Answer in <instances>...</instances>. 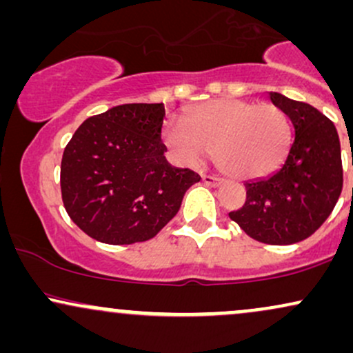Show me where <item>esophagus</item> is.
<instances>
[{
	"label": "esophagus",
	"mask_w": 353,
	"mask_h": 353,
	"mask_svg": "<svg viewBox=\"0 0 353 353\" xmlns=\"http://www.w3.org/2000/svg\"><path fill=\"white\" fill-rule=\"evenodd\" d=\"M202 181L205 182L208 185H221L222 184V179L221 177H216V176H210V174H202Z\"/></svg>",
	"instance_id": "obj_1"
}]
</instances>
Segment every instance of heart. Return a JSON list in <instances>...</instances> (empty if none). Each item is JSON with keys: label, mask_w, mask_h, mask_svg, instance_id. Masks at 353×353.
<instances>
[{"label": "heart", "mask_w": 353, "mask_h": 353, "mask_svg": "<svg viewBox=\"0 0 353 353\" xmlns=\"http://www.w3.org/2000/svg\"><path fill=\"white\" fill-rule=\"evenodd\" d=\"M185 123L169 119L164 143L179 164L196 168L214 149L219 168L237 179L269 176L290 144L287 116L272 103L216 99L192 108Z\"/></svg>", "instance_id": "obj_1"}]
</instances>
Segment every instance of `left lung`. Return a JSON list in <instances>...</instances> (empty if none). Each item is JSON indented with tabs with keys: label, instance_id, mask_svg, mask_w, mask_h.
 <instances>
[{
	"label": "left lung",
	"instance_id": "obj_1",
	"mask_svg": "<svg viewBox=\"0 0 353 353\" xmlns=\"http://www.w3.org/2000/svg\"><path fill=\"white\" fill-rule=\"evenodd\" d=\"M270 101L292 124L285 163L265 179L245 182L247 199L229 212L247 236L272 245L310 237L337 204L343 185L335 125L319 109L270 92Z\"/></svg>",
	"mask_w": 353,
	"mask_h": 353
}]
</instances>
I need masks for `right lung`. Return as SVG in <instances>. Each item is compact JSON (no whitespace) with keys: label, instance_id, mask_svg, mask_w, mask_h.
<instances>
[{"label":"right lung","instance_id":"right-lung-1","mask_svg":"<svg viewBox=\"0 0 353 353\" xmlns=\"http://www.w3.org/2000/svg\"><path fill=\"white\" fill-rule=\"evenodd\" d=\"M164 117L163 103L121 104L88 117L71 137L61 161V196L89 237L112 245L149 241L201 181L165 161Z\"/></svg>","mask_w":353,"mask_h":353}]
</instances>
